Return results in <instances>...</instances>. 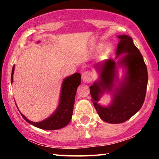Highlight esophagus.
<instances>
[{"label": "esophagus", "mask_w": 159, "mask_h": 159, "mask_svg": "<svg viewBox=\"0 0 159 159\" xmlns=\"http://www.w3.org/2000/svg\"><path fill=\"white\" fill-rule=\"evenodd\" d=\"M82 76V80L85 83H89L91 82L93 80V74L90 71H84L81 75Z\"/></svg>", "instance_id": "esophagus-1"}]
</instances>
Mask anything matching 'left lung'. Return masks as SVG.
Wrapping results in <instances>:
<instances>
[{
  "label": "left lung",
  "instance_id": "left-lung-1",
  "mask_svg": "<svg viewBox=\"0 0 159 159\" xmlns=\"http://www.w3.org/2000/svg\"><path fill=\"white\" fill-rule=\"evenodd\" d=\"M118 38L120 41L116 54L119 56L126 53L120 63L126 66L127 73L119 88L116 89L111 106L102 107L98 101L100 93L112 90L116 68L114 60L108 59L96 66V69H101L100 81L90 87L92 102L99 117L105 122L114 124L125 122L140 110L144 102L148 83L147 66L132 38L127 35Z\"/></svg>",
  "mask_w": 159,
  "mask_h": 159
}]
</instances>
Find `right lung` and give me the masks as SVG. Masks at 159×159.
<instances>
[{
	"instance_id": "1",
	"label": "right lung",
	"mask_w": 159,
	"mask_h": 159,
	"mask_svg": "<svg viewBox=\"0 0 159 159\" xmlns=\"http://www.w3.org/2000/svg\"><path fill=\"white\" fill-rule=\"evenodd\" d=\"M14 69L15 68L13 66L11 75V81H12ZM80 83H81V75L78 72L66 78L62 85L59 107L56 112L48 119L39 123H35L27 120L22 114H21V116L27 123L45 130H55L65 127L66 125H68L72 119L75 97L76 90Z\"/></svg>"
}]
</instances>
